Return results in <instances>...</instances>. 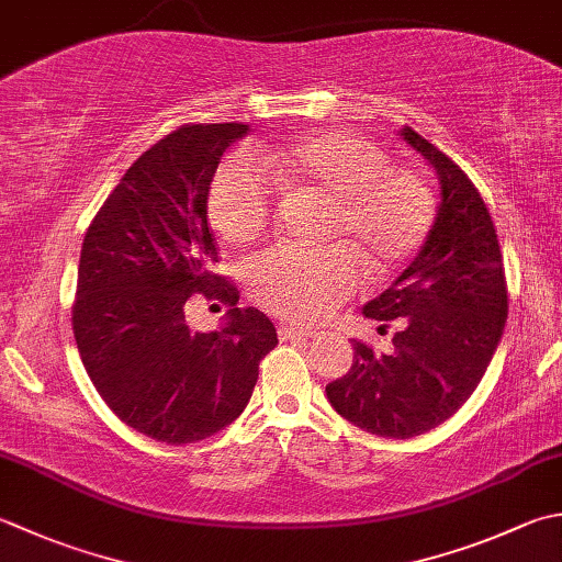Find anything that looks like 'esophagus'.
I'll list each match as a JSON object with an SVG mask.
<instances>
[{"label": "esophagus", "mask_w": 562, "mask_h": 562, "mask_svg": "<svg viewBox=\"0 0 562 562\" xmlns=\"http://www.w3.org/2000/svg\"><path fill=\"white\" fill-rule=\"evenodd\" d=\"M280 340H306V338H314V331H306V328H296V326H280L278 328Z\"/></svg>", "instance_id": "obj_1"}]
</instances>
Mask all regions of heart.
Instances as JSON below:
<instances>
[{
	"mask_svg": "<svg viewBox=\"0 0 562 562\" xmlns=\"http://www.w3.org/2000/svg\"><path fill=\"white\" fill-rule=\"evenodd\" d=\"M282 190L331 200L324 238L340 246L274 248L248 262L252 300L290 322H316L358 288L360 262L375 278L409 262L431 231L434 196L412 170L392 168L375 143L322 131L262 153ZM209 222L228 244L248 246L272 222V187L250 165L224 162L209 187Z\"/></svg>",
	"mask_w": 562,
	"mask_h": 562,
	"instance_id": "obj_1",
	"label": "heart"
}]
</instances>
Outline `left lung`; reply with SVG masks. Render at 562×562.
<instances>
[{
    "mask_svg": "<svg viewBox=\"0 0 562 562\" xmlns=\"http://www.w3.org/2000/svg\"><path fill=\"white\" fill-rule=\"evenodd\" d=\"M404 143L438 175L441 202L414 260L362 306L397 328L390 353L353 340L348 375L326 384L334 409L362 431L414 438L450 419L475 392L507 322V280L492 216L475 184L409 126Z\"/></svg>",
    "mask_w": 562,
    "mask_h": 562,
    "instance_id": "obj_1",
    "label": "left lung"
}]
</instances>
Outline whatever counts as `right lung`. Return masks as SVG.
I'll use <instances>...</instances> for the list:
<instances>
[{"label": "right lung", "instance_id": "add662e5", "mask_svg": "<svg viewBox=\"0 0 562 562\" xmlns=\"http://www.w3.org/2000/svg\"><path fill=\"white\" fill-rule=\"evenodd\" d=\"M246 124L172 131L131 165L85 234L72 331L87 375L121 422L160 443L204 441L236 422L278 346L270 318L240 310L206 222L209 187ZM192 293L226 301L218 333L186 326Z\"/></svg>", "mask_w": 562, "mask_h": 562}]
</instances>
